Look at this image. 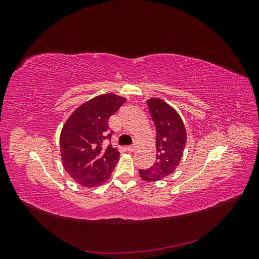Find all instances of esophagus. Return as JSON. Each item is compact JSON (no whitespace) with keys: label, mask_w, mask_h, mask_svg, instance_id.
Instances as JSON below:
<instances>
[{"label":"esophagus","mask_w":259,"mask_h":259,"mask_svg":"<svg viewBox=\"0 0 259 259\" xmlns=\"http://www.w3.org/2000/svg\"><path fill=\"white\" fill-rule=\"evenodd\" d=\"M125 150L128 151V152H133L135 150V147L134 146H126V147H125Z\"/></svg>","instance_id":"esophagus-1"}]
</instances>
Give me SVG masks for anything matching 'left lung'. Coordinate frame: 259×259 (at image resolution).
<instances>
[{"label":"left lung","mask_w":259,"mask_h":259,"mask_svg":"<svg viewBox=\"0 0 259 259\" xmlns=\"http://www.w3.org/2000/svg\"><path fill=\"white\" fill-rule=\"evenodd\" d=\"M156 130V161L150 168L139 169L146 182H155L170 175L182 160L187 133L182 117L165 101L152 98L147 101Z\"/></svg>","instance_id":"8db88e82"}]
</instances>
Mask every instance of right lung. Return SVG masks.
<instances>
[{
  "mask_svg": "<svg viewBox=\"0 0 259 259\" xmlns=\"http://www.w3.org/2000/svg\"><path fill=\"white\" fill-rule=\"evenodd\" d=\"M125 98L105 94L81 105L64 125L60 135V152L65 169L83 187H97L110 178L120 152L111 145L109 117L125 103Z\"/></svg>",
  "mask_w": 259,
  "mask_h": 259,
  "instance_id": "add662e5",
  "label": "right lung"
}]
</instances>
